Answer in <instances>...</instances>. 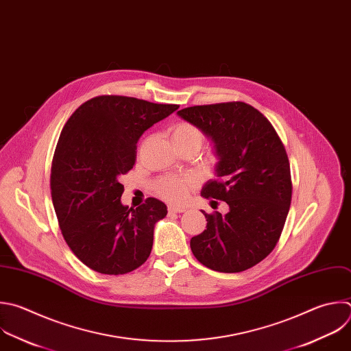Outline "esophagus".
I'll return each instance as SVG.
<instances>
[{
    "label": "esophagus",
    "mask_w": 351,
    "mask_h": 351,
    "mask_svg": "<svg viewBox=\"0 0 351 351\" xmlns=\"http://www.w3.org/2000/svg\"><path fill=\"white\" fill-rule=\"evenodd\" d=\"M187 208L186 206H180V205H169L168 206V210L169 212H173V213H182L184 212Z\"/></svg>",
    "instance_id": "34e87169"
}]
</instances>
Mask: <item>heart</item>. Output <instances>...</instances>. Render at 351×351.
Instances as JSON below:
<instances>
[{
	"label": "heart",
	"instance_id": "b5f03b06",
	"mask_svg": "<svg viewBox=\"0 0 351 351\" xmlns=\"http://www.w3.org/2000/svg\"><path fill=\"white\" fill-rule=\"evenodd\" d=\"M171 139L175 147L180 150L198 152L205 142V134L191 123H179L171 128ZM195 182L191 176L165 175L153 183V190L164 199L179 202L183 201L187 193L194 187Z\"/></svg>",
	"mask_w": 351,
	"mask_h": 351
}]
</instances>
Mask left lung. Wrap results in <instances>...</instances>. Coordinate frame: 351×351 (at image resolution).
Returning a JSON list of instances; mask_svg holds the SVG:
<instances>
[{
	"mask_svg": "<svg viewBox=\"0 0 351 351\" xmlns=\"http://www.w3.org/2000/svg\"><path fill=\"white\" fill-rule=\"evenodd\" d=\"M183 120L208 135L216 149L217 178L204 198L230 210L205 213L206 230L190 240L199 263L220 273H240L262 262L277 245L292 198L289 160L266 117L244 101L186 107Z\"/></svg>",
	"mask_w": 351,
	"mask_h": 351,
	"instance_id": "obj_1",
	"label": "left lung"
}]
</instances>
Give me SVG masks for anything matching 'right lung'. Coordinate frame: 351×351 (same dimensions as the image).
Here are the masks:
<instances>
[{"label":"right lung","mask_w":351,"mask_h":351,"mask_svg":"<svg viewBox=\"0 0 351 351\" xmlns=\"http://www.w3.org/2000/svg\"><path fill=\"white\" fill-rule=\"evenodd\" d=\"M178 104L101 95L82 103L64 124L51 168V195L64 241L89 269L108 276L134 271L150 256L154 224L167 205L147 198L121 204V175L136 161L139 138Z\"/></svg>","instance_id":"add662e5"}]
</instances>
